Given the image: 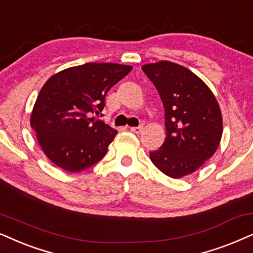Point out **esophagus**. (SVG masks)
Here are the masks:
<instances>
[{
    "label": "esophagus",
    "mask_w": 253,
    "mask_h": 253,
    "mask_svg": "<svg viewBox=\"0 0 253 253\" xmlns=\"http://www.w3.org/2000/svg\"><path fill=\"white\" fill-rule=\"evenodd\" d=\"M130 130H132V132L135 133V134H141V133H142V130H143V126L132 127V128H130Z\"/></svg>",
    "instance_id": "34e87169"
}]
</instances>
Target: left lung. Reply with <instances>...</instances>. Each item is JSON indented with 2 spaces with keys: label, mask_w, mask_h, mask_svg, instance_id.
<instances>
[{
  "label": "left lung",
  "mask_w": 253,
  "mask_h": 253,
  "mask_svg": "<svg viewBox=\"0 0 253 253\" xmlns=\"http://www.w3.org/2000/svg\"><path fill=\"white\" fill-rule=\"evenodd\" d=\"M142 70L156 86L166 111V141L150 151V160L171 178L191 174L220 144L223 127L217 100L203 80L177 63H148Z\"/></svg>",
  "instance_id": "left-lung-1"
}]
</instances>
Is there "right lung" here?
<instances>
[{"instance_id":"obj_1","label":"right lung","mask_w":253,"mask_h":253,"mask_svg":"<svg viewBox=\"0 0 253 253\" xmlns=\"http://www.w3.org/2000/svg\"><path fill=\"white\" fill-rule=\"evenodd\" d=\"M130 70V66L119 63L89 62L47 80L30 124L42 151L55 166L79 172L105 156L118 132L95 116L105 106L109 90Z\"/></svg>"}]
</instances>
